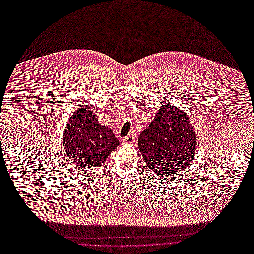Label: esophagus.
<instances>
[{"label":"esophagus","instance_id":"esophagus-1","mask_svg":"<svg viewBox=\"0 0 254 254\" xmlns=\"http://www.w3.org/2000/svg\"><path fill=\"white\" fill-rule=\"evenodd\" d=\"M135 141H136V137L133 134L127 135V137L126 138V142L128 143V144H133V143H135Z\"/></svg>","mask_w":254,"mask_h":254}]
</instances>
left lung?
Returning <instances> with one entry per match:
<instances>
[{"instance_id": "left-lung-1", "label": "left lung", "mask_w": 254, "mask_h": 254, "mask_svg": "<svg viewBox=\"0 0 254 254\" xmlns=\"http://www.w3.org/2000/svg\"><path fill=\"white\" fill-rule=\"evenodd\" d=\"M138 146L156 176H166L191 165L197 146L195 130L183 110L166 104L140 134Z\"/></svg>"}]
</instances>
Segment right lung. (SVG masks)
<instances>
[{"instance_id":"right-lung-1","label":"right lung","mask_w":254,"mask_h":254,"mask_svg":"<svg viewBox=\"0 0 254 254\" xmlns=\"http://www.w3.org/2000/svg\"><path fill=\"white\" fill-rule=\"evenodd\" d=\"M62 144L76 166L84 169L100 166L119 145L112 129L98 123L86 105L73 112L65 127Z\"/></svg>"}]
</instances>
